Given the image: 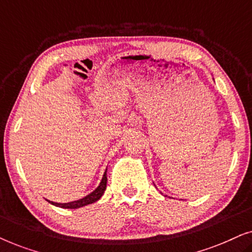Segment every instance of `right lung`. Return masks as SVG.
Wrapping results in <instances>:
<instances>
[{"instance_id":"right-lung-1","label":"right lung","mask_w":252,"mask_h":252,"mask_svg":"<svg viewBox=\"0 0 252 252\" xmlns=\"http://www.w3.org/2000/svg\"><path fill=\"white\" fill-rule=\"evenodd\" d=\"M106 181H108V178H106V170H105L101 184H99L98 187L96 188L94 191L86 196V197L78 199V201H74V202H70V203H55L50 201L49 203L50 204L60 206V208H64V209H78V208H81V206L92 204V203L98 201V199L102 197V195L104 194V190L106 188Z\"/></svg>"}]
</instances>
